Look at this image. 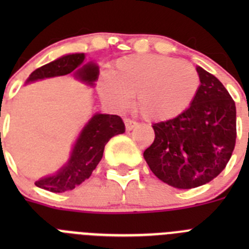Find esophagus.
<instances>
[{
	"label": "esophagus",
	"mask_w": 249,
	"mask_h": 249,
	"mask_svg": "<svg viewBox=\"0 0 249 249\" xmlns=\"http://www.w3.org/2000/svg\"><path fill=\"white\" fill-rule=\"evenodd\" d=\"M124 126H126L127 131H131V129H133L136 126H137V122H136V121L129 120V118H124Z\"/></svg>",
	"instance_id": "34e87169"
}]
</instances>
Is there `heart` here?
I'll use <instances>...</instances> for the list:
<instances>
[{
    "label": "heart",
    "instance_id": "b5f03b06",
    "mask_svg": "<svg viewBox=\"0 0 249 249\" xmlns=\"http://www.w3.org/2000/svg\"><path fill=\"white\" fill-rule=\"evenodd\" d=\"M101 98L124 109L136 96V108L147 121L178 117L190 108L199 89V76L190 63L158 54H131L117 59L98 78Z\"/></svg>",
    "mask_w": 249,
    "mask_h": 249
}]
</instances>
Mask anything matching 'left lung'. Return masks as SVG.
I'll list each match as a JSON object with an SVG mask.
<instances>
[{
  "mask_svg": "<svg viewBox=\"0 0 249 249\" xmlns=\"http://www.w3.org/2000/svg\"><path fill=\"white\" fill-rule=\"evenodd\" d=\"M199 89L178 117L153 123L155 141L143 152L160 181L182 190L211 182L226 168L236 146V105L217 77L197 67Z\"/></svg>",
  "mask_w": 249,
  "mask_h": 249,
  "instance_id": "8db88e82",
  "label": "left lung"
}]
</instances>
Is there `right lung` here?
I'll return each mask as SVG.
<instances>
[{"label": "right lung", "instance_id": "right-lung-1", "mask_svg": "<svg viewBox=\"0 0 249 249\" xmlns=\"http://www.w3.org/2000/svg\"><path fill=\"white\" fill-rule=\"evenodd\" d=\"M85 54H67L37 68L28 77L27 82L42 80L48 77L65 76L74 72L77 78L93 85L98 78V67L94 63L82 65ZM124 132L122 118L116 114H94L87 126L82 129L73 147L68 163L59 169L54 176L45 177L35 182L37 187L50 192H65L73 190L89 177L103 156V149L109 138Z\"/></svg>", "mask_w": 249, "mask_h": 249}]
</instances>
